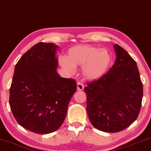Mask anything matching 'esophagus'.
I'll list each match as a JSON object with an SVG mask.
<instances>
[{
    "mask_svg": "<svg viewBox=\"0 0 151 151\" xmlns=\"http://www.w3.org/2000/svg\"><path fill=\"white\" fill-rule=\"evenodd\" d=\"M77 88H78V90H80V91L83 90L84 84H83V83H82V82L78 81L77 82Z\"/></svg>",
    "mask_w": 151,
    "mask_h": 151,
    "instance_id": "34e87169",
    "label": "esophagus"
}]
</instances>
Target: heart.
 <instances>
[{
	"label": "heart",
	"mask_w": 151,
	"mask_h": 151,
	"mask_svg": "<svg viewBox=\"0 0 151 151\" xmlns=\"http://www.w3.org/2000/svg\"><path fill=\"white\" fill-rule=\"evenodd\" d=\"M59 64L68 73H73L75 67L82 66V72L86 79L94 80L102 77L110 67L112 58L105 49L88 45L72 47L67 51V56L60 57Z\"/></svg>",
	"instance_id": "1"
}]
</instances>
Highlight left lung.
I'll return each mask as SVG.
<instances>
[{"label":"left lung","mask_w":151,"mask_h":151,"mask_svg":"<svg viewBox=\"0 0 151 151\" xmlns=\"http://www.w3.org/2000/svg\"><path fill=\"white\" fill-rule=\"evenodd\" d=\"M116 60L106 74L84 87L86 111L92 125L116 133L129 127L140 112L143 85L136 62L119 45H114Z\"/></svg>","instance_id":"left-lung-1"}]
</instances>
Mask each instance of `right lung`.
<instances>
[{"label":"right lung","mask_w":151,"mask_h":151,"mask_svg":"<svg viewBox=\"0 0 151 151\" xmlns=\"http://www.w3.org/2000/svg\"><path fill=\"white\" fill-rule=\"evenodd\" d=\"M57 46L38 42L16 65L9 91V105L16 120L29 131L52 133L65 120L68 105L77 89L75 80L57 73Z\"/></svg>","instance_id":"right-lung-1"}]
</instances>
